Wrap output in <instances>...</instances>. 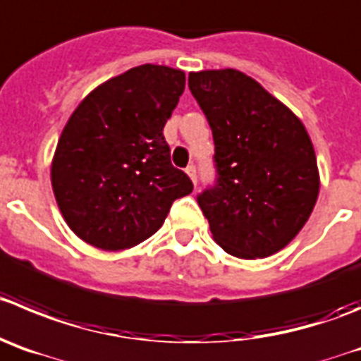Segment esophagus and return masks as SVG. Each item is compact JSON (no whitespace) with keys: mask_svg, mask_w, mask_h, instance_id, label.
Masks as SVG:
<instances>
[{"mask_svg":"<svg viewBox=\"0 0 361 361\" xmlns=\"http://www.w3.org/2000/svg\"><path fill=\"white\" fill-rule=\"evenodd\" d=\"M185 173L188 174V178H190V180H192V183H194V185L197 183V176H196V167H194V165H188L187 169H185Z\"/></svg>","mask_w":361,"mask_h":361,"instance_id":"1","label":"esophagus"}]
</instances>
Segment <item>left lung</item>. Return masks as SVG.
<instances>
[{
    "instance_id": "1",
    "label": "left lung",
    "mask_w": 361,
    "mask_h": 361,
    "mask_svg": "<svg viewBox=\"0 0 361 361\" xmlns=\"http://www.w3.org/2000/svg\"><path fill=\"white\" fill-rule=\"evenodd\" d=\"M210 123L217 185L197 197L214 240L242 260L290 244L317 203L321 176L305 124L237 69L188 74Z\"/></svg>"
}]
</instances>
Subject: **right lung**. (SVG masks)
Wrapping results in <instances>:
<instances>
[{"mask_svg": "<svg viewBox=\"0 0 361 361\" xmlns=\"http://www.w3.org/2000/svg\"><path fill=\"white\" fill-rule=\"evenodd\" d=\"M183 89L181 69L144 63L97 85L71 114L53 154L51 187L83 242L103 251L133 247L192 192L161 133Z\"/></svg>", "mask_w": 361, "mask_h": 361, "instance_id": "1", "label": "right lung"}]
</instances>
